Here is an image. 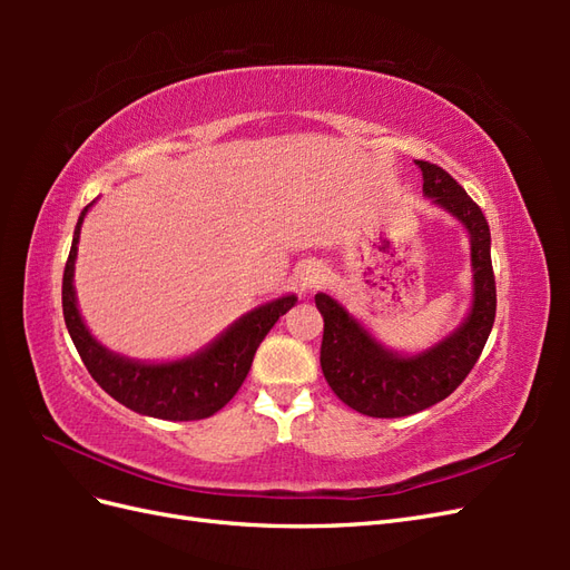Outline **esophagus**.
<instances>
[{"label":"esophagus","instance_id":"34e87169","mask_svg":"<svg viewBox=\"0 0 570 570\" xmlns=\"http://www.w3.org/2000/svg\"><path fill=\"white\" fill-rule=\"evenodd\" d=\"M323 281H325V268L318 262H304L295 273V283L304 292L318 287Z\"/></svg>","mask_w":570,"mask_h":570}]
</instances>
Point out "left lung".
<instances>
[{
	"label": "left lung",
	"mask_w": 570,
	"mask_h": 570,
	"mask_svg": "<svg viewBox=\"0 0 570 570\" xmlns=\"http://www.w3.org/2000/svg\"><path fill=\"white\" fill-rule=\"evenodd\" d=\"M423 195L469 233L473 302L454 333L419 354H400L377 340L354 314L325 292L316 295L323 316L321 368L327 385L354 411L373 419H400L450 396L471 373L490 337L497 287L490 256V226L480 206L444 168L419 161Z\"/></svg>",
	"instance_id": "left-lung-1"
}]
</instances>
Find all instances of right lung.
Wrapping results in <instances>:
<instances>
[{
  "label": "right lung",
  "instance_id": "1",
  "mask_svg": "<svg viewBox=\"0 0 570 570\" xmlns=\"http://www.w3.org/2000/svg\"><path fill=\"white\" fill-rule=\"evenodd\" d=\"M90 206H85L73 230V245L63 268L61 287L63 321L85 368L116 402L135 413H142V416L161 421H199L214 416L245 383L258 344L268 335L275 321L295 306L297 297L285 295L252 308L206 347L183 358L137 361L116 354L85 325L73 285L80 226Z\"/></svg>",
  "mask_w": 570,
  "mask_h": 570
}]
</instances>
